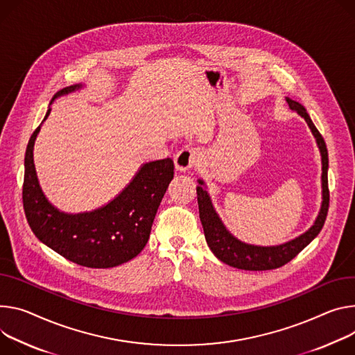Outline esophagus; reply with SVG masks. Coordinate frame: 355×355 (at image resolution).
<instances>
[{
	"mask_svg": "<svg viewBox=\"0 0 355 355\" xmlns=\"http://www.w3.org/2000/svg\"><path fill=\"white\" fill-rule=\"evenodd\" d=\"M200 159V154L196 148L192 147H184L182 150H180L174 158V164H175V170L180 173H185L187 170L194 167Z\"/></svg>",
	"mask_w": 355,
	"mask_h": 355,
	"instance_id": "obj_1",
	"label": "esophagus"
}]
</instances>
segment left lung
Returning <instances> with one entry per match:
<instances>
[{
	"mask_svg": "<svg viewBox=\"0 0 355 355\" xmlns=\"http://www.w3.org/2000/svg\"><path fill=\"white\" fill-rule=\"evenodd\" d=\"M286 102L288 107L293 112H296L299 116H302L307 125L310 127L311 135L315 139L317 147L321 154V207L318 211V215L311 227L302 235L296 236L292 241H287L280 245H272V246H261V245H252L239 241L236 236H234L227 227H225L222 219L216 214L211 197L207 191V185L204 180H198L197 185V198H198V208H200V219L204 228L205 239L212 250V253L218 257V259L223 263H227L236 269L243 270H270L280 268L286 265L296 257L297 253H300L321 231L329 211V180H327V171H329V153L324 143V139L321 137L315 125L313 124L309 113L306 109L292 101L286 98Z\"/></svg>",
	"mask_w": 355,
	"mask_h": 355,
	"instance_id": "left-lung-1",
	"label": "left lung"
}]
</instances>
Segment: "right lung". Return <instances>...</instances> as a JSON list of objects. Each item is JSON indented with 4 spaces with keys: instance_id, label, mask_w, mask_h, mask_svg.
Segmentation results:
<instances>
[{
    "instance_id": "obj_1",
    "label": "right lung",
    "mask_w": 355,
    "mask_h": 355,
    "mask_svg": "<svg viewBox=\"0 0 355 355\" xmlns=\"http://www.w3.org/2000/svg\"><path fill=\"white\" fill-rule=\"evenodd\" d=\"M82 87L73 85L59 90L49 105ZM49 113L51 106L42 123ZM42 123L32 133L25 153L22 201L32 232L48 248L80 266L107 269L132 261L150 238L157 209L174 177L173 159L144 163L120 194L98 209L63 212L45 197L34 164V144Z\"/></svg>"
}]
</instances>
